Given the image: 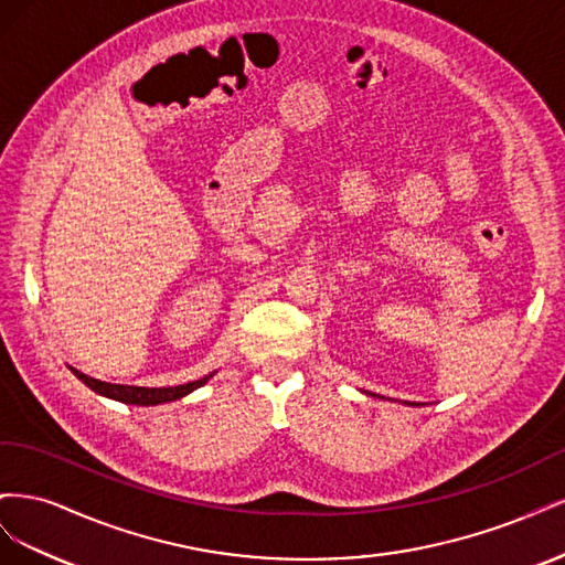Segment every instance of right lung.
Here are the masks:
<instances>
[{
  "label": "right lung",
  "instance_id": "right-lung-1",
  "mask_svg": "<svg viewBox=\"0 0 565 565\" xmlns=\"http://www.w3.org/2000/svg\"><path fill=\"white\" fill-rule=\"evenodd\" d=\"M75 372V377L79 382L87 384L94 393L98 396H106L110 401H119V403H127V405H160V403H169V401H179L188 393L200 388L204 382H207L212 374L207 377H202L198 382H188V384H179V386H162V388H148V386H127V384H108V382H100L94 377H87V374H82L79 370L71 367Z\"/></svg>",
  "mask_w": 565,
  "mask_h": 565
}]
</instances>
